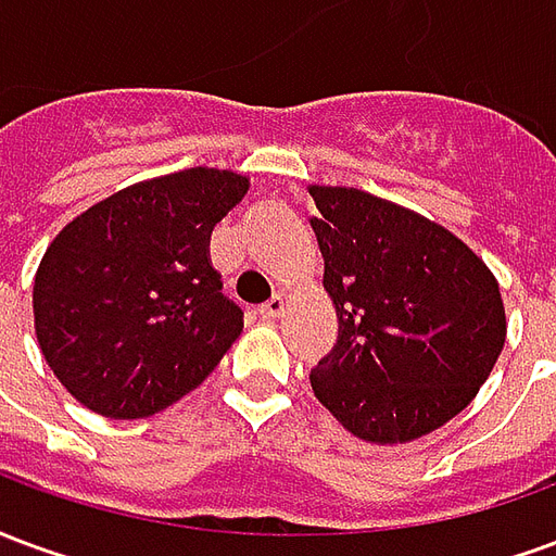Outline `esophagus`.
<instances>
[{
  "mask_svg": "<svg viewBox=\"0 0 556 556\" xmlns=\"http://www.w3.org/2000/svg\"><path fill=\"white\" fill-rule=\"evenodd\" d=\"M282 313H286V298L282 294H274L270 301L258 306V318H265V321H274Z\"/></svg>",
  "mask_w": 556,
  "mask_h": 556,
  "instance_id": "1",
  "label": "esophagus"
}]
</instances>
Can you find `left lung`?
Wrapping results in <instances>:
<instances>
[{"label": "left lung", "instance_id": "1", "mask_svg": "<svg viewBox=\"0 0 556 556\" xmlns=\"http://www.w3.org/2000/svg\"><path fill=\"white\" fill-rule=\"evenodd\" d=\"M337 306L315 399L361 441L408 443L473 402L506 342L501 286L462 238L357 187H309Z\"/></svg>", "mask_w": 556, "mask_h": 556}]
</instances>
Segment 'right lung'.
<instances>
[{
	"label": "right lung",
	"instance_id": "1",
	"mask_svg": "<svg viewBox=\"0 0 556 556\" xmlns=\"http://www.w3.org/2000/svg\"><path fill=\"white\" fill-rule=\"evenodd\" d=\"M250 190L231 169L130 184L59 231L35 289V337L79 405L151 417L205 381L241 337V306L211 265V231Z\"/></svg>",
	"mask_w": 556,
	"mask_h": 556
}]
</instances>
